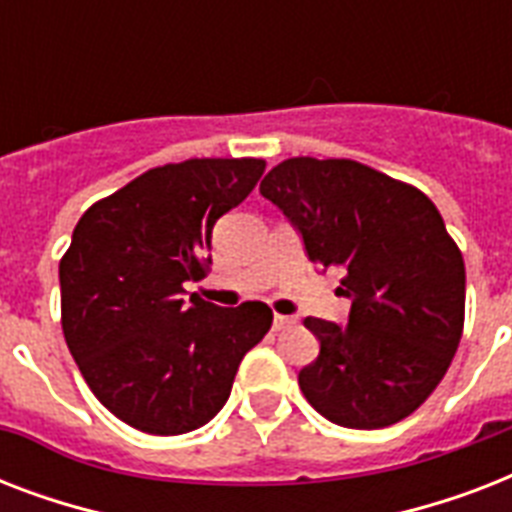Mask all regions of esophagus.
Here are the masks:
<instances>
[{
  "label": "esophagus",
  "mask_w": 512,
  "mask_h": 512,
  "mask_svg": "<svg viewBox=\"0 0 512 512\" xmlns=\"http://www.w3.org/2000/svg\"><path fill=\"white\" fill-rule=\"evenodd\" d=\"M292 324H295V319H292V316H281V313H276V316H273V332L289 329Z\"/></svg>",
  "instance_id": "34e87169"
}]
</instances>
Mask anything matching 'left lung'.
<instances>
[{"mask_svg": "<svg viewBox=\"0 0 512 512\" xmlns=\"http://www.w3.org/2000/svg\"><path fill=\"white\" fill-rule=\"evenodd\" d=\"M303 233L313 263L342 265L348 327L308 316L319 358L300 369L308 404L342 428H388L417 412L465 327V263L436 204L353 159L295 156L260 183Z\"/></svg>", "mask_w": 512, "mask_h": 512, "instance_id": "obj_1", "label": "left lung"}]
</instances>
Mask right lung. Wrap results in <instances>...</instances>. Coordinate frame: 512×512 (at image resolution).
Masks as SVG:
<instances>
[{
    "instance_id": "1",
    "label": "right lung",
    "mask_w": 512,
    "mask_h": 512,
    "mask_svg": "<svg viewBox=\"0 0 512 512\" xmlns=\"http://www.w3.org/2000/svg\"><path fill=\"white\" fill-rule=\"evenodd\" d=\"M263 159H188L95 201L60 257V324L100 404L151 436L207 425L249 348L271 329L265 303L217 308L185 281L209 271L217 217L247 199Z\"/></svg>"
}]
</instances>
